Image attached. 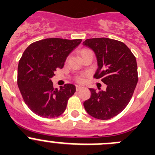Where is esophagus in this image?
<instances>
[{
    "mask_svg": "<svg viewBox=\"0 0 155 155\" xmlns=\"http://www.w3.org/2000/svg\"><path fill=\"white\" fill-rule=\"evenodd\" d=\"M82 86H76V91H79V90H80L81 89H82Z\"/></svg>",
    "mask_w": 155,
    "mask_h": 155,
    "instance_id": "obj_1",
    "label": "esophagus"
}]
</instances>
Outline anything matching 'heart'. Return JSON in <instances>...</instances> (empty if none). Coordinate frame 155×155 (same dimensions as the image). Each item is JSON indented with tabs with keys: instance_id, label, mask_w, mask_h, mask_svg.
Listing matches in <instances>:
<instances>
[{
	"instance_id": "b5f03b06",
	"label": "heart",
	"mask_w": 155,
	"mask_h": 155,
	"mask_svg": "<svg viewBox=\"0 0 155 155\" xmlns=\"http://www.w3.org/2000/svg\"><path fill=\"white\" fill-rule=\"evenodd\" d=\"M86 50H82V51L80 52V54L82 53V52L86 51ZM78 81H79V82H82V81H83V79H82V78H81V77H79V78H78Z\"/></svg>"
}]
</instances>
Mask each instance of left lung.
I'll return each mask as SVG.
<instances>
[{
  "mask_svg": "<svg viewBox=\"0 0 155 155\" xmlns=\"http://www.w3.org/2000/svg\"><path fill=\"white\" fill-rule=\"evenodd\" d=\"M82 44L96 56L94 77L107 85L105 91L89 88L91 96L83 105L91 116L110 119L122 112L132 97L138 82L136 59L125 43L112 39H87Z\"/></svg>",
  "mask_w": 155,
  "mask_h": 155,
  "instance_id": "8db88e82",
  "label": "left lung"
}]
</instances>
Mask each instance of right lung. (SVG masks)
Segmentation results:
<instances>
[{
    "label": "right lung",
    "instance_id": "obj_1",
    "mask_svg": "<svg viewBox=\"0 0 155 155\" xmlns=\"http://www.w3.org/2000/svg\"><path fill=\"white\" fill-rule=\"evenodd\" d=\"M81 41L44 39L31 43L23 53L17 69V85L26 105L37 115L56 118L66 110L76 86L66 84L54 89L51 78L56 69L63 67L67 56Z\"/></svg>",
    "mask_w": 155,
    "mask_h": 155
}]
</instances>
